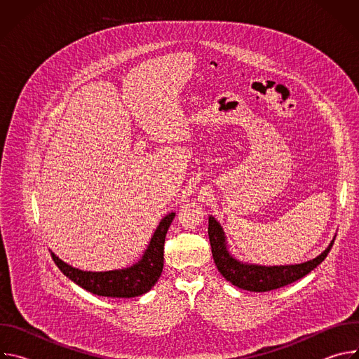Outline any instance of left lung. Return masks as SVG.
Returning a JSON list of instances; mask_svg holds the SVG:
<instances>
[{"label":"left lung","mask_w":359,"mask_h":359,"mask_svg":"<svg viewBox=\"0 0 359 359\" xmlns=\"http://www.w3.org/2000/svg\"><path fill=\"white\" fill-rule=\"evenodd\" d=\"M208 231L213 259L220 274L233 285L254 292H264L281 288L311 273L317 266H320L325 260L335 240L334 237L330 245L310 262L290 266H259L243 263L233 257L227 248L223 227L213 216H209Z\"/></svg>","instance_id":"1"}]
</instances>
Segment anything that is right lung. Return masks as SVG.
<instances>
[{
	"instance_id": "right-lung-1",
	"label": "right lung",
	"mask_w": 359,
	"mask_h": 359,
	"mask_svg": "<svg viewBox=\"0 0 359 359\" xmlns=\"http://www.w3.org/2000/svg\"><path fill=\"white\" fill-rule=\"evenodd\" d=\"M175 216L176 213H169L161 220L142 259L128 269L97 273L82 271L64 263L54 252H50V255H53V260L58 269L69 280L95 295L114 298L139 297L150 291L162 274L165 238Z\"/></svg>"
}]
</instances>
